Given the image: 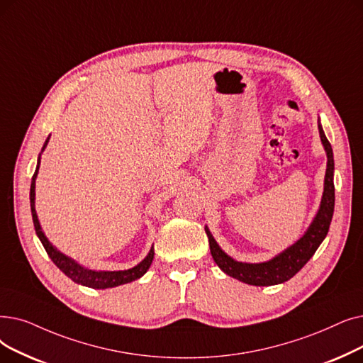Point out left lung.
Returning <instances> with one entry per match:
<instances>
[{
  "mask_svg": "<svg viewBox=\"0 0 363 363\" xmlns=\"http://www.w3.org/2000/svg\"><path fill=\"white\" fill-rule=\"evenodd\" d=\"M320 140L325 147L328 163H326V173H325V185H323V196L319 211L314 216L313 223L304 233V235L299 240H296L292 246L280 252L279 255L272 258L267 262L259 264H249L235 261L228 257L225 252L219 247L215 242L213 235L211 234L209 228L206 227V234L209 239L211 254L216 265L230 277L238 279L247 285L254 286H272L279 285L294 277L303 267L308 262V259L314 255L323 239L326 238L330 220L334 215V204H335V188H334V154L333 147H330L329 140L325 136L322 129V124H318Z\"/></svg>",
  "mask_w": 363,
  "mask_h": 363,
  "instance_id": "obj_1",
  "label": "left lung"
}]
</instances>
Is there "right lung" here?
<instances>
[{
    "instance_id": "1",
    "label": "right lung",
    "mask_w": 363,
    "mask_h": 363,
    "mask_svg": "<svg viewBox=\"0 0 363 363\" xmlns=\"http://www.w3.org/2000/svg\"><path fill=\"white\" fill-rule=\"evenodd\" d=\"M47 143H49V138L45 139L41 152L47 147ZM40 157H41V154H40ZM40 157H38V163H37V169H35V173L33 177V181H30V191H29L30 212H33V220H34V227H35V233L38 235V239L43 243V246L47 252V255L50 257V259L55 262L57 269L62 273H65L72 281L78 283V285H83V286L91 288V289L116 288V286L124 285V283H130V281H133L139 277H143L147 273V270L150 269V265L152 262L154 247H151V250L148 252V255L143 261H140L138 265H135L133 269L120 270V272H94V270L86 269V267L75 262L72 258L64 255L62 252H59L49 242V239L45 238V234L41 230L40 220H38V216H37V212H35V179H37L38 169H40Z\"/></svg>"
}]
</instances>
